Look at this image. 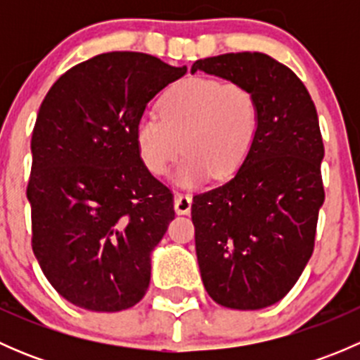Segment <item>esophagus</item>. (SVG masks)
I'll return each mask as SVG.
<instances>
[{
	"label": "esophagus",
	"mask_w": 360,
	"mask_h": 360,
	"mask_svg": "<svg viewBox=\"0 0 360 360\" xmlns=\"http://www.w3.org/2000/svg\"><path fill=\"white\" fill-rule=\"evenodd\" d=\"M191 203H193L191 195L177 193L176 198H174V209H176L177 214H190Z\"/></svg>",
	"instance_id": "esophagus-1"
}]
</instances>
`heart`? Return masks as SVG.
I'll return each mask as SVG.
<instances>
[{
  "mask_svg": "<svg viewBox=\"0 0 360 360\" xmlns=\"http://www.w3.org/2000/svg\"><path fill=\"white\" fill-rule=\"evenodd\" d=\"M259 132V104L249 86L216 78H190L160 101V112L146 111L136 123L141 162L163 176L181 151L176 181L197 186L216 176L226 179L245 163Z\"/></svg>",
  "mask_w": 360,
  "mask_h": 360,
  "instance_id": "obj_1",
  "label": "heart"
}]
</instances>
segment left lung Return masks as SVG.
<instances>
[{
	"label": "left lung",
	"instance_id": "left-lung-1",
	"mask_svg": "<svg viewBox=\"0 0 360 360\" xmlns=\"http://www.w3.org/2000/svg\"><path fill=\"white\" fill-rule=\"evenodd\" d=\"M197 71L244 83L259 104L244 165L191 205L205 291L221 307L259 310L291 291L314 252L326 197L317 110L303 82L266 53L207 57Z\"/></svg>",
	"mask_w": 360,
	"mask_h": 360
}]
</instances>
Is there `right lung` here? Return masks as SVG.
<instances>
[{
	"label": "right lung",
	"instance_id": "1",
	"mask_svg": "<svg viewBox=\"0 0 360 360\" xmlns=\"http://www.w3.org/2000/svg\"><path fill=\"white\" fill-rule=\"evenodd\" d=\"M186 75L158 57L108 52L76 64L39 106L27 183L31 245L52 288L92 311L143 300L151 250L174 219L172 191L136 146L148 103Z\"/></svg>",
	"mask_w": 360,
	"mask_h": 360
}]
</instances>
